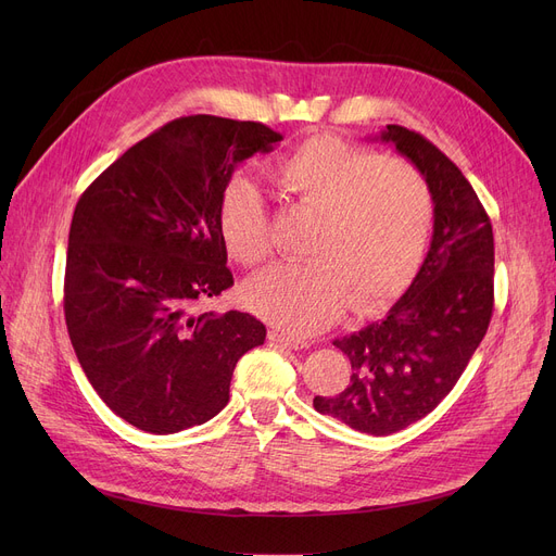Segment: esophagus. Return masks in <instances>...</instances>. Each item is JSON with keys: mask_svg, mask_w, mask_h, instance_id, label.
Instances as JSON below:
<instances>
[{"mask_svg": "<svg viewBox=\"0 0 556 556\" xmlns=\"http://www.w3.org/2000/svg\"><path fill=\"white\" fill-rule=\"evenodd\" d=\"M268 338H270V342H275V344H279V346H288V349H304V346H308L304 340H300V338H293V336H286V333H279V331H270L268 333Z\"/></svg>", "mask_w": 556, "mask_h": 556, "instance_id": "34e87169", "label": "esophagus"}]
</instances>
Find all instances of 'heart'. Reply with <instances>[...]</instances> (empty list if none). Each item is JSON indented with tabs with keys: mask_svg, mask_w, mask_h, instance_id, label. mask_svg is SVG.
<instances>
[{
	"mask_svg": "<svg viewBox=\"0 0 556 556\" xmlns=\"http://www.w3.org/2000/svg\"><path fill=\"white\" fill-rule=\"evenodd\" d=\"M270 180L295 207L317 216L304 254L252 277L245 304L293 338L327 329L344 304L356 313L392 300L410 281L432 227V193L405 160L381 157L336 137H313L270 168ZM227 252L258 266L273 250L261 189L239 175L218 202Z\"/></svg>",
	"mask_w": 556,
	"mask_h": 556,
	"instance_id": "b5f03b06",
	"label": "heart"
}]
</instances>
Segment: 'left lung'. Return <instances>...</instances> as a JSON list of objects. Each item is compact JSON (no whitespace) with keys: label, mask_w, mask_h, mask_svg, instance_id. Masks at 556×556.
<instances>
[{"label":"left lung","mask_w":556,"mask_h":556,"mask_svg":"<svg viewBox=\"0 0 556 556\" xmlns=\"http://www.w3.org/2000/svg\"><path fill=\"white\" fill-rule=\"evenodd\" d=\"M381 139L392 141L430 187V250L383 319L333 340L352 363V381L336 396L313 399L317 413L376 437L407 428L442 403L493 313V231L473 187L424 135L392 124Z\"/></svg>","instance_id":"1"}]
</instances>
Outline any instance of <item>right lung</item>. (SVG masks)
<instances>
[{
    "label": "right lung",
    "instance_id": "right-lung-1",
    "mask_svg": "<svg viewBox=\"0 0 556 556\" xmlns=\"http://www.w3.org/2000/svg\"><path fill=\"white\" fill-rule=\"evenodd\" d=\"M281 132L191 114L137 141L83 191L65 266V323L97 394L130 426L173 434L216 417L233 367L266 340L241 311L198 304L233 286L218 202L237 164Z\"/></svg>",
    "mask_w": 556,
    "mask_h": 556
}]
</instances>
